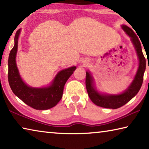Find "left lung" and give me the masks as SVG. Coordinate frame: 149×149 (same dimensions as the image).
<instances>
[{
	"label": "left lung",
	"instance_id": "obj_1",
	"mask_svg": "<svg viewBox=\"0 0 149 149\" xmlns=\"http://www.w3.org/2000/svg\"><path fill=\"white\" fill-rule=\"evenodd\" d=\"M122 27L126 33L131 37L133 44L134 45L138 58L139 59V66L134 80L133 81L128 89L122 94L116 95H104L98 93L93 85V78L91 76L90 73L86 72L85 85H86L88 95L95 104L100 107L112 108V109L120 108L127 103L137 94L143 84V75L146 69V60L143 54L141 42L133 29L125 25L122 26Z\"/></svg>",
	"mask_w": 149,
	"mask_h": 149
}]
</instances>
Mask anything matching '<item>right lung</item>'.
I'll use <instances>...</instances> for the list:
<instances>
[{"instance_id": "add662e5", "label": "right lung", "mask_w": 149, "mask_h": 149, "mask_svg": "<svg viewBox=\"0 0 149 149\" xmlns=\"http://www.w3.org/2000/svg\"><path fill=\"white\" fill-rule=\"evenodd\" d=\"M20 29L15 35L14 46L8 57V78L10 87L13 93L27 105L36 110H47L57 104L62 97L64 87L76 67L63 70L56 75L52 85L45 88H32L27 86L20 77L16 66V56L17 40Z\"/></svg>"}]
</instances>
